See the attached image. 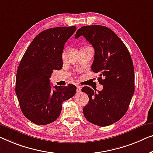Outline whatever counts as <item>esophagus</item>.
Returning <instances> with one entry per match:
<instances>
[{
	"mask_svg": "<svg viewBox=\"0 0 153 153\" xmlns=\"http://www.w3.org/2000/svg\"><path fill=\"white\" fill-rule=\"evenodd\" d=\"M81 89H82V88H81L80 86H77V89H76L77 92H80Z\"/></svg>",
	"mask_w": 153,
	"mask_h": 153,
	"instance_id": "1",
	"label": "esophagus"
}]
</instances>
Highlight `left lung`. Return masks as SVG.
Instances as JSON below:
<instances>
[{
  "label": "left lung",
  "mask_w": 153,
  "mask_h": 153,
  "mask_svg": "<svg viewBox=\"0 0 153 153\" xmlns=\"http://www.w3.org/2000/svg\"><path fill=\"white\" fill-rule=\"evenodd\" d=\"M83 36L95 51L91 69L98 73L103 86L97 93L90 87L82 91L89 96L83 108L88 121L104 127L117 122L128 111L134 92V70L128 49L111 29L103 25L83 26L75 38Z\"/></svg>",
  "instance_id": "obj_1"
}]
</instances>
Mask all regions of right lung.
Here are the masks:
<instances>
[{"label": "right lung", "mask_w": 153, "mask_h": 153, "mask_svg": "<svg viewBox=\"0 0 153 153\" xmlns=\"http://www.w3.org/2000/svg\"><path fill=\"white\" fill-rule=\"evenodd\" d=\"M76 26L47 29L36 35L23 55L16 73L15 91L20 108L27 119L47 125L59 117L64 101L73 97L76 87L55 86L50 79L53 70L62 69V52Z\"/></svg>", "instance_id": "right-lung-1"}]
</instances>
